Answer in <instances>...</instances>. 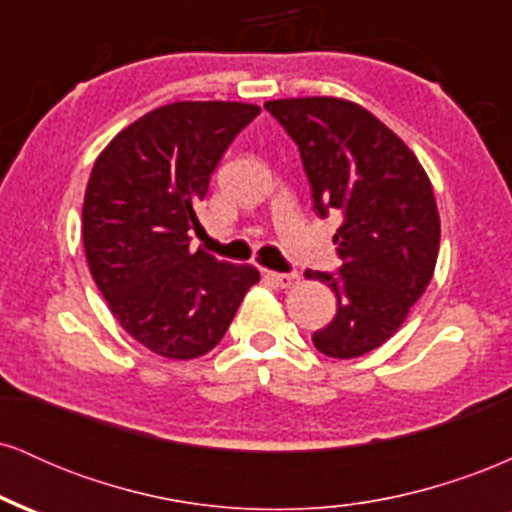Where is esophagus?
Here are the masks:
<instances>
[{
  "label": "esophagus",
  "instance_id": "34e87169",
  "mask_svg": "<svg viewBox=\"0 0 512 512\" xmlns=\"http://www.w3.org/2000/svg\"><path fill=\"white\" fill-rule=\"evenodd\" d=\"M267 279L272 281V284L279 286V289H293V286L301 281V276L298 274H276V272H267Z\"/></svg>",
  "mask_w": 512,
  "mask_h": 512
}]
</instances>
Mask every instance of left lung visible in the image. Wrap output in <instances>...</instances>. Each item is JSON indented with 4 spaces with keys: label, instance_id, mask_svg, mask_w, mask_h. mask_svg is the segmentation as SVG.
Listing matches in <instances>:
<instances>
[{
    "label": "left lung",
    "instance_id": "8db88e82",
    "mask_svg": "<svg viewBox=\"0 0 512 512\" xmlns=\"http://www.w3.org/2000/svg\"><path fill=\"white\" fill-rule=\"evenodd\" d=\"M264 108L301 149L317 214H344L334 233L339 276L305 272L337 293V315L313 334L315 349L332 358L368 354L404 325L436 269L431 180L414 151L358 103L310 96Z\"/></svg>",
    "mask_w": 512,
    "mask_h": 512
}]
</instances>
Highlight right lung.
<instances>
[{
    "instance_id": "add662e5",
    "label": "right lung",
    "mask_w": 512,
    "mask_h": 512,
    "mask_svg": "<svg viewBox=\"0 0 512 512\" xmlns=\"http://www.w3.org/2000/svg\"><path fill=\"white\" fill-rule=\"evenodd\" d=\"M260 105L178 101L117 132L84 195V252L93 281L129 337L158 356H204L260 281L250 264L190 248L197 204L223 151Z\"/></svg>"
}]
</instances>
